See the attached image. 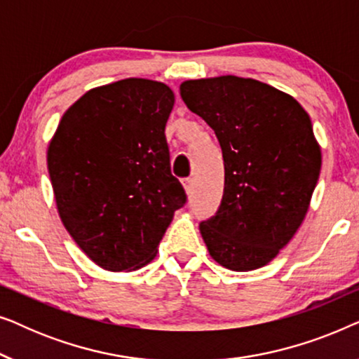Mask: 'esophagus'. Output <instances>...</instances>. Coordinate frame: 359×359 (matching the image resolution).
I'll use <instances>...</instances> for the list:
<instances>
[{"label": "esophagus", "instance_id": "34e87169", "mask_svg": "<svg viewBox=\"0 0 359 359\" xmlns=\"http://www.w3.org/2000/svg\"><path fill=\"white\" fill-rule=\"evenodd\" d=\"M181 183H183V188L188 194L191 193V191H193V180H191V178H184L183 181H181Z\"/></svg>", "mask_w": 359, "mask_h": 359}]
</instances>
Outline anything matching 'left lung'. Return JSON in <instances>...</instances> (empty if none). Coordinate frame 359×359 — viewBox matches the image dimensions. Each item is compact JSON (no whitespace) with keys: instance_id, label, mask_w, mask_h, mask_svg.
Returning a JSON list of instances; mask_svg holds the SVG:
<instances>
[{"instance_id":"1","label":"left lung","mask_w":359,"mask_h":359,"mask_svg":"<svg viewBox=\"0 0 359 359\" xmlns=\"http://www.w3.org/2000/svg\"><path fill=\"white\" fill-rule=\"evenodd\" d=\"M180 93L222 149V203L199 225L209 255L232 271L262 268L301 227L320 175L311 117L291 95L253 78L188 80Z\"/></svg>"}]
</instances>
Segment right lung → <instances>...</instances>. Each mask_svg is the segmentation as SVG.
I'll list each match as a JSON object with an SVG mask.
<instances>
[{
	"label": "right lung",
	"instance_id": "obj_1",
	"mask_svg": "<svg viewBox=\"0 0 359 359\" xmlns=\"http://www.w3.org/2000/svg\"><path fill=\"white\" fill-rule=\"evenodd\" d=\"M173 106L171 88L145 78L93 88L68 107L48 144L62 224L107 271L150 263L186 203L165 137Z\"/></svg>",
	"mask_w": 359,
	"mask_h": 359
}]
</instances>
